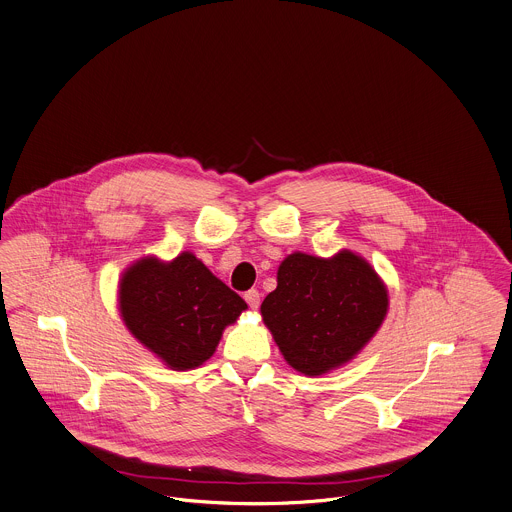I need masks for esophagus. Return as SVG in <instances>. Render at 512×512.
<instances>
[{
  "label": "esophagus",
  "mask_w": 512,
  "mask_h": 512,
  "mask_svg": "<svg viewBox=\"0 0 512 512\" xmlns=\"http://www.w3.org/2000/svg\"><path fill=\"white\" fill-rule=\"evenodd\" d=\"M245 301L249 303L251 309H257V307L261 305V293H259L257 289H249V291L245 293Z\"/></svg>",
  "instance_id": "34e87169"
}]
</instances>
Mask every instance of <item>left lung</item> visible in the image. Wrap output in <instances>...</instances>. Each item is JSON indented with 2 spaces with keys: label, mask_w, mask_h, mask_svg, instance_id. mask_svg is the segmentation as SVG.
I'll return each mask as SVG.
<instances>
[{
  "label": "left lung",
  "mask_w": 512,
  "mask_h": 512,
  "mask_svg": "<svg viewBox=\"0 0 512 512\" xmlns=\"http://www.w3.org/2000/svg\"><path fill=\"white\" fill-rule=\"evenodd\" d=\"M388 313V289L372 265L344 249L329 259L291 253L261 315L285 362L321 376L354 360Z\"/></svg>",
  "instance_id": "obj_1"
}]
</instances>
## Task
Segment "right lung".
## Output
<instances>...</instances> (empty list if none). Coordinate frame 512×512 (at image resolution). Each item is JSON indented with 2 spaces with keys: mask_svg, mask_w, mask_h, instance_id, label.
I'll list each match as a JSON object with an SVG mask.
<instances>
[{
  "mask_svg": "<svg viewBox=\"0 0 512 512\" xmlns=\"http://www.w3.org/2000/svg\"><path fill=\"white\" fill-rule=\"evenodd\" d=\"M118 309L148 352L185 372L215 354L223 329L247 303L185 251L173 261L142 257L132 263L118 285Z\"/></svg>",
  "mask_w": 512,
  "mask_h": 512,
  "instance_id": "1",
  "label": "right lung"
}]
</instances>
